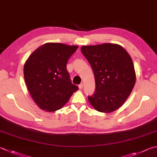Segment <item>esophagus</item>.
I'll list each match as a JSON object with an SVG mask.
<instances>
[{
	"label": "esophagus",
	"instance_id": "1",
	"mask_svg": "<svg viewBox=\"0 0 157 157\" xmlns=\"http://www.w3.org/2000/svg\"><path fill=\"white\" fill-rule=\"evenodd\" d=\"M78 86H79V89H82V88H83V86H84V84H80Z\"/></svg>",
	"mask_w": 157,
	"mask_h": 157
}]
</instances>
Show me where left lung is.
<instances>
[{
  "label": "left lung",
  "mask_w": 157,
  "mask_h": 157,
  "mask_svg": "<svg viewBox=\"0 0 157 157\" xmlns=\"http://www.w3.org/2000/svg\"><path fill=\"white\" fill-rule=\"evenodd\" d=\"M81 51L94 73L95 90L88 100L99 112L117 110L129 97L136 82L132 58L117 44L82 46Z\"/></svg>",
  "instance_id": "left-lung-1"
}]
</instances>
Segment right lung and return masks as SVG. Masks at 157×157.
Returning a JSON list of instances; mask_svg holds the SVG:
<instances>
[{"label":"right lung","mask_w":157,"mask_h":157,"mask_svg":"<svg viewBox=\"0 0 157 157\" xmlns=\"http://www.w3.org/2000/svg\"><path fill=\"white\" fill-rule=\"evenodd\" d=\"M78 46L49 42L31 54L24 65V78L35 103L53 112L62 108L78 87L71 83L67 64Z\"/></svg>","instance_id":"1"}]
</instances>
